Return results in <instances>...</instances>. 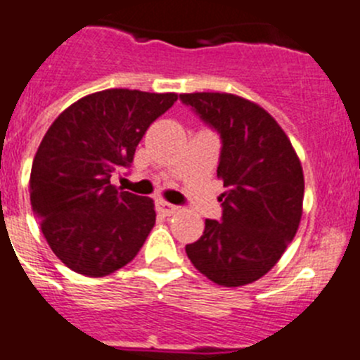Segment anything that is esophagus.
Listing matches in <instances>:
<instances>
[{
  "label": "esophagus",
  "mask_w": 360,
  "mask_h": 360,
  "mask_svg": "<svg viewBox=\"0 0 360 360\" xmlns=\"http://www.w3.org/2000/svg\"><path fill=\"white\" fill-rule=\"evenodd\" d=\"M156 211L163 216H170V214H176V212L179 211V207L174 204H169V202L165 200H156Z\"/></svg>",
  "instance_id": "obj_1"
}]
</instances>
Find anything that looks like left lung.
<instances>
[{"label": "left lung", "instance_id": "8db88e82", "mask_svg": "<svg viewBox=\"0 0 360 360\" xmlns=\"http://www.w3.org/2000/svg\"><path fill=\"white\" fill-rule=\"evenodd\" d=\"M181 102L221 139L218 177L221 221L205 219L186 255L204 276L223 287L260 280L295 237L302 216L301 162L267 110L230 93H184Z\"/></svg>", "mask_w": 360, "mask_h": 360}]
</instances>
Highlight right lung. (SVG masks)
Returning <instances> with one entry per match:
<instances>
[{"label": "right lung", "instance_id": "obj_1", "mask_svg": "<svg viewBox=\"0 0 360 360\" xmlns=\"http://www.w3.org/2000/svg\"><path fill=\"white\" fill-rule=\"evenodd\" d=\"M176 100V93L105 89L77 100L51 124L31 167L30 198L66 267L102 278L139 253L155 226V204L110 179L131 165L149 124Z\"/></svg>", "mask_w": 360, "mask_h": 360}]
</instances>
